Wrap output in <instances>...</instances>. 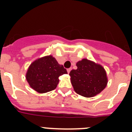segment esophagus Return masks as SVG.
<instances>
[{
    "label": "esophagus",
    "instance_id": "34e87169",
    "mask_svg": "<svg viewBox=\"0 0 132 132\" xmlns=\"http://www.w3.org/2000/svg\"><path fill=\"white\" fill-rule=\"evenodd\" d=\"M67 73H70V71H71V68H69V69H67Z\"/></svg>",
    "mask_w": 132,
    "mask_h": 132
}]
</instances>
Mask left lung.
Returning <instances> with one entry per match:
<instances>
[{"label":"left lung","instance_id":"1","mask_svg":"<svg viewBox=\"0 0 132 132\" xmlns=\"http://www.w3.org/2000/svg\"><path fill=\"white\" fill-rule=\"evenodd\" d=\"M77 69L71 71L69 75L75 91L85 97L99 94L107 85L106 73L100 65L87 59L77 63Z\"/></svg>","mask_w":132,"mask_h":132}]
</instances>
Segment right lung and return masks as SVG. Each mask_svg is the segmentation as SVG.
<instances>
[{"instance_id": "obj_1", "label": "right lung", "mask_w": 132, "mask_h": 132, "mask_svg": "<svg viewBox=\"0 0 132 132\" xmlns=\"http://www.w3.org/2000/svg\"><path fill=\"white\" fill-rule=\"evenodd\" d=\"M67 73L63 65L49 55L32 63L26 77L31 88L39 93H45L55 89L59 83V77Z\"/></svg>"}]
</instances>
